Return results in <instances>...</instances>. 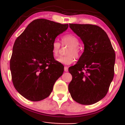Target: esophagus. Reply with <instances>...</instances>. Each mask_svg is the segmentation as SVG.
Segmentation results:
<instances>
[{
  "label": "esophagus",
  "mask_w": 125,
  "mask_h": 125,
  "mask_svg": "<svg viewBox=\"0 0 125 125\" xmlns=\"http://www.w3.org/2000/svg\"><path fill=\"white\" fill-rule=\"evenodd\" d=\"M64 72H66L68 71V67L64 66Z\"/></svg>",
  "instance_id": "1"
}]
</instances>
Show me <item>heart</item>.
Masks as SVG:
<instances>
[{
	"label": "heart",
	"instance_id": "b5f03b06",
	"mask_svg": "<svg viewBox=\"0 0 125 125\" xmlns=\"http://www.w3.org/2000/svg\"><path fill=\"white\" fill-rule=\"evenodd\" d=\"M62 45L69 46L66 51V55L62 56L57 59V61L66 65H69L74 61V59L81 56L82 49L79 46V39L73 34H66L61 39ZM61 48V44L58 41H54L52 44V52L54 57L58 55Z\"/></svg>",
	"mask_w": 125,
	"mask_h": 125
}]
</instances>
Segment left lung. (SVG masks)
<instances>
[{"label": "left lung", "instance_id": "8db88e82", "mask_svg": "<svg viewBox=\"0 0 125 125\" xmlns=\"http://www.w3.org/2000/svg\"><path fill=\"white\" fill-rule=\"evenodd\" d=\"M81 38L84 50L75 65L69 68L72 80L69 91L74 101L95 104L106 95L114 76L115 52L106 33L90 24H69Z\"/></svg>", "mask_w": 125, "mask_h": 125}]
</instances>
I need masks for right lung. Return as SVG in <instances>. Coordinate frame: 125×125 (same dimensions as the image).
Instances as JSON below:
<instances>
[{"instance_id":"obj_1","label":"right lung","mask_w":125,"mask_h":125,"mask_svg":"<svg viewBox=\"0 0 125 125\" xmlns=\"http://www.w3.org/2000/svg\"><path fill=\"white\" fill-rule=\"evenodd\" d=\"M44 19L34 20L15 42L10 61L12 80L17 91L31 101H40L51 94L64 69L54 59L52 44L68 28Z\"/></svg>"}]
</instances>
